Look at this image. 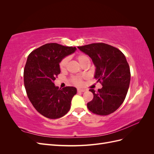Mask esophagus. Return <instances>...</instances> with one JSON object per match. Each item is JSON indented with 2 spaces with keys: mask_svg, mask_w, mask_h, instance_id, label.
<instances>
[{
  "mask_svg": "<svg viewBox=\"0 0 154 154\" xmlns=\"http://www.w3.org/2000/svg\"><path fill=\"white\" fill-rule=\"evenodd\" d=\"M77 92H85V90L84 89H81V88H78Z\"/></svg>",
  "mask_w": 154,
  "mask_h": 154,
  "instance_id": "obj_1",
  "label": "esophagus"
}]
</instances>
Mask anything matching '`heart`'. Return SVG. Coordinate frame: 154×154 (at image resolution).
<instances>
[{
  "label": "heart",
  "mask_w": 154,
  "mask_h": 154,
  "mask_svg": "<svg viewBox=\"0 0 154 154\" xmlns=\"http://www.w3.org/2000/svg\"><path fill=\"white\" fill-rule=\"evenodd\" d=\"M76 58L78 60V61L80 62L81 65L84 64L87 62H90L89 58H88L87 55L85 54H78L76 56ZM69 60V57H67L63 58L61 61H60L59 66L62 71H64V70L66 69ZM87 78H88V76L87 74H82L81 76H72L71 78V82H72V84L75 85L76 86H82L83 83V80H86Z\"/></svg>",
  "instance_id": "1"
}]
</instances>
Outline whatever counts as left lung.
Masks as SVG:
<instances>
[{
	"mask_svg": "<svg viewBox=\"0 0 154 154\" xmlns=\"http://www.w3.org/2000/svg\"><path fill=\"white\" fill-rule=\"evenodd\" d=\"M78 48L91 58L96 67L94 78L103 86L96 92L89 90L94 97L87 103V108L100 116L113 113L123 103L130 85V67L124 54L105 43L91 44Z\"/></svg>",
	"mask_w": 154,
	"mask_h": 154,
	"instance_id": "1",
	"label": "left lung"
}]
</instances>
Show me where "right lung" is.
I'll use <instances>...</instances> for the list:
<instances>
[{"mask_svg":"<svg viewBox=\"0 0 154 154\" xmlns=\"http://www.w3.org/2000/svg\"><path fill=\"white\" fill-rule=\"evenodd\" d=\"M76 49L57 43L46 44L32 51L27 57L24 69L27 95L35 109L45 118H60L71 109L76 88H58L53 82L60 73V61Z\"/></svg>","mask_w":154,"mask_h":154,"instance_id":"1","label":"right lung"}]
</instances>
